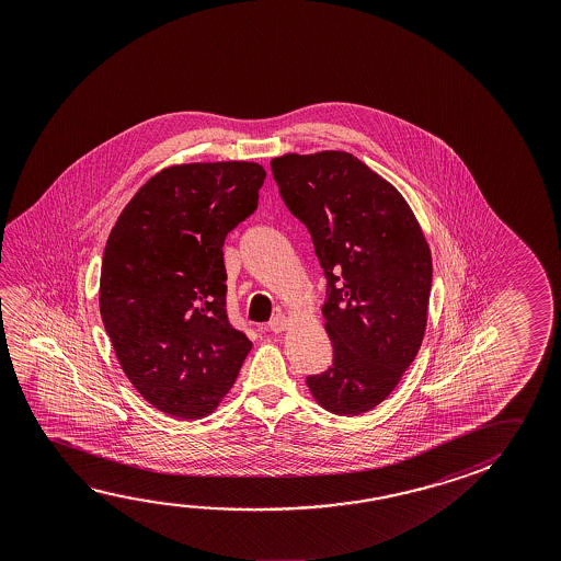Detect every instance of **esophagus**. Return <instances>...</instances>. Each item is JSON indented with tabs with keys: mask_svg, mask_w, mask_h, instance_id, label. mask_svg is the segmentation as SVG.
Listing matches in <instances>:
<instances>
[{
	"mask_svg": "<svg viewBox=\"0 0 561 561\" xmlns=\"http://www.w3.org/2000/svg\"><path fill=\"white\" fill-rule=\"evenodd\" d=\"M270 331L272 332H284L289 329V319L285 314H276L272 321H270Z\"/></svg>",
	"mask_w": 561,
	"mask_h": 561,
	"instance_id": "obj_1",
	"label": "esophagus"
}]
</instances>
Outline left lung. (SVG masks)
Segmentation results:
<instances>
[{
	"label": "left lung",
	"instance_id": "8db88e82",
	"mask_svg": "<svg viewBox=\"0 0 561 561\" xmlns=\"http://www.w3.org/2000/svg\"><path fill=\"white\" fill-rule=\"evenodd\" d=\"M270 165L329 279L322 317L334 362L307 377V387L331 413L371 411L399 386L423 344L428 242L396 185L350 152H289Z\"/></svg>",
	"mask_w": 561,
	"mask_h": 561
}]
</instances>
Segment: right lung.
<instances>
[{"label": "right lung", "mask_w": 561, "mask_h": 561, "mask_svg": "<svg viewBox=\"0 0 561 561\" xmlns=\"http://www.w3.org/2000/svg\"><path fill=\"white\" fill-rule=\"evenodd\" d=\"M256 162L164 168L123 209L103 252L100 312L121 368L158 411L211 414L252 342L230 327L222 244L256 211Z\"/></svg>", "instance_id": "obj_1"}]
</instances>
